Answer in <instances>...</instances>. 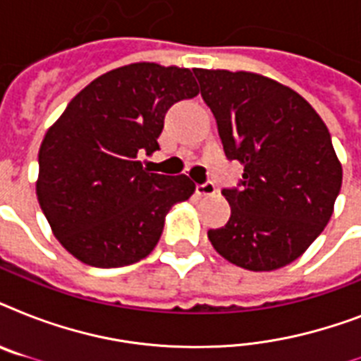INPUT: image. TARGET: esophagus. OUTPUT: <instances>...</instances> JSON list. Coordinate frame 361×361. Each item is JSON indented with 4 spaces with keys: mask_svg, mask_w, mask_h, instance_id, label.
<instances>
[{
    "mask_svg": "<svg viewBox=\"0 0 361 361\" xmlns=\"http://www.w3.org/2000/svg\"><path fill=\"white\" fill-rule=\"evenodd\" d=\"M215 192H217V187L212 181H206L202 185H197V195L198 197H214Z\"/></svg>",
    "mask_w": 361,
    "mask_h": 361,
    "instance_id": "34e87169",
    "label": "esophagus"
}]
</instances>
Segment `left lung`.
Returning a JSON list of instances; mask_svg holds the SVG:
<instances>
[{"mask_svg": "<svg viewBox=\"0 0 361 361\" xmlns=\"http://www.w3.org/2000/svg\"><path fill=\"white\" fill-rule=\"evenodd\" d=\"M228 159L243 164L225 189L231 219L208 231L221 257L251 271L294 262L328 225L343 169L330 133L305 99L249 71L195 69Z\"/></svg>", "mask_w": 361, "mask_h": 361, "instance_id": "8db88e82", "label": "left lung"}]
</instances>
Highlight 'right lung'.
Returning <instances> with one entry per match:
<instances>
[{"label": "right lung", "instance_id": "add662e5", "mask_svg": "<svg viewBox=\"0 0 361 361\" xmlns=\"http://www.w3.org/2000/svg\"><path fill=\"white\" fill-rule=\"evenodd\" d=\"M198 92L185 67L123 65L87 84L47 130L37 200L54 236L80 262H138L157 245L172 206L195 192L189 176L153 174L140 157L159 149L166 110Z\"/></svg>", "mask_w": 361, "mask_h": 361}]
</instances>
